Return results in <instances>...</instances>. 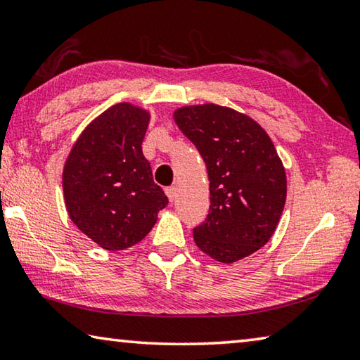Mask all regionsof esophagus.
Segmentation results:
<instances>
[{
	"label": "esophagus",
	"mask_w": 360,
	"mask_h": 360,
	"mask_svg": "<svg viewBox=\"0 0 360 360\" xmlns=\"http://www.w3.org/2000/svg\"><path fill=\"white\" fill-rule=\"evenodd\" d=\"M165 192H167V195H168L169 202H174L176 197H178V191H176V187H168Z\"/></svg>",
	"instance_id": "esophagus-1"
}]
</instances>
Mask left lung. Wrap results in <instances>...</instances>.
<instances>
[{"instance_id": "left-lung-1", "label": "left lung", "mask_w": 360, "mask_h": 360, "mask_svg": "<svg viewBox=\"0 0 360 360\" xmlns=\"http://www.w3.org/2000/svg\"><path fill=\"white\" fill-rule=\"evenodd\" d=\"M173 119L208 169L211 205L193 229L195 245L221 264L259 251L275 233L288 195L268 133L249 115L214 103L178 108Z\"/></svg>"}]
</instances>
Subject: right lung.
<instances>
[{
	"mask_svg": "<svg viewBox=\"0 0 360 360\" xmlns=\"http://www.w3.org/2000/svg\"><path fill=\"white\" fill-rule=\"evenodd\" d=\"M149 120L146 109L117 103L85 127L66 157V211L72 224L106 251L141 241L168 205L143 155Z\"/></svg>",
	"mask_w": 360,
	"mask_h": 360,
	"instance_id": "add662e5",
	"label": "right lung"
}]
</instances>
